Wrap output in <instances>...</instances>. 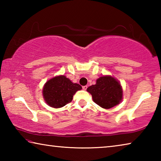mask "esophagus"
Listing matches in <instances>:
<instances>
[{
  "mask_svg": "<svg viewBox=\"0 0 161 161\" xmlns=\"http://www.w3.org/2000/svg\"><path fill=\"white\" fill-rule=\"evenodd\" d=\"M82 89H84V90H86L87 86H86H86H82Z\"/></svg>",
  "mask_w": 161,
  "mask_h": 161,
  "instance_id": "esophagus-1",
  "label": "esophagus"
}]
</instances>
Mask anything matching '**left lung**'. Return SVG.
I'll list each match as a JSON object with an SVG mask.
<instances>
[{
    "mask_svg": "<svg viewBox=\"0 0 161 161\" xmlns=\"http://www.w3.org/2000/svg\"><path fill=\"white\" fill-rule=\"evenodd\" d=\"M86 91L92 94L94 102L107 109L119 104L123 97L121 84L110 76L101 77L96 84L89 86Z\"/></svg>",
    "mask_w": 161,
    "mask_h": 161,
    "instance_id": "1",
    "label": "left lung"
}]
</instances>
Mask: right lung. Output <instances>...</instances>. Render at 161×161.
<instances>
[{
	"mask_svg": "<svg viewBox=\"0 0 161 161\" xmlns=\"http://www.w3.org/2000/svg\"><path fill=\"white\" fill-rule=\"evenodd\" d=\"M81 89L80 84L72 83L65 76L60 75L46 82L42 94L50 107L61 108L72 102L74 94Z\"/></svg>",
	"mask_w": 161,
	"mask_h": 161,
	"instance_id": "add662e5",
	"label": "right lung"
}]
</instances>
